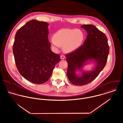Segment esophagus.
<instances>
[{
	"label": "esophagus",
	"instance_id": "esophagus-1",
	"mask_svg": "<svg viewBox=\"0 0 123 123\" xmlns=\"http://www.w3.org/2000/svg\"><path fill=\"white\" fill-rule=\"evenodd\" d=\"M64 58H65V56H64V55H62L61 56V59L62 60H63V59H64Z\"/></svg>",
	"mask_w": 123,
	"mask_h": 123
}]
</instances>
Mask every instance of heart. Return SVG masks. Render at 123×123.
<instances>
[{
	"label": "heart",
	"instance_id": "obj_1",
	"mask_svg": "<svg viewBox=\"0 0 123 123\" xmlns=\"http://www.w3.org/2000/svg\"><path fill=\"white\" fill-rule=\"evenodd\" d=\"M84 38V34L81 30L65 28L57 31L49 42L54 48L57 49L62 46L65 52L71 53L81 46Z\"/></svg>",
	"mask_w": 123,
	"mask_h": 123
}]
</instances>
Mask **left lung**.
Listing matches in <instances>:
<instances>
[{"mask_svg":"<svg viewBox=\"0 0 123 123\" xmlns=\"http://www.w3.org/2000/svg\"><path fill=\"white\" fill-rule=\"evenodd\" d=\"M81 27L88 33L83 44L66 55L68 78L71 83L78 86L88 84L98 77L105 66L109 51L105 34L93 25H84ZM89 62H94L95 66L91 70H84V67ZM77 71L81 73L77 74Z\"/></svg>","mask_w":123,"mask_h":123,"instance_id":"obj_1","label":"left lung"}]
</instances>
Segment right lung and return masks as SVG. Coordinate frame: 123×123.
I'll use <instances>...</instances> for the list:
<instances>
[{
	"label": "right lung",
	"mask_w": 123,
	"mask_h": 123,
	"mask_svg": "<svg viewBox=\"0 0 123 123\" xmlns=\"http://www.w3.org/2000/svg\"><path fill=\"white\" fill-rule=\"evenodd\" d=\"M49 24L32 20L18 30L13 51L20 74L35 84H40L50 78L59 54L53 53L48 41Z\"/></svg>",
	"instance_id": "obj_1"
}]
</instances>
